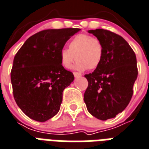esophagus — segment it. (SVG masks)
<instances>
[{
  "instance_id": "obj_1",
  "label": "esophagus",
  "mask_w": 149,
  "mask_h": 149,
  "mask_svg": "<svg viewBox=\"0 0 149 149\" xmlns=\"http://www.w3.org/2000/svg\"><path fill=\"white\" fill-rule=\"evenodd\" d=\"M73 75H74L75 77H79L81 76V74H80L79 72H73Z\"/></svg>"
}]
</instances>
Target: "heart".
Here are the masks:
<instances>
[{
    "label": "heart",
    "instance_id": "b5f03b06",
    "mask_svg": "<svg viewBox=\"0 0 149 149\" xmlns=\"http://www.w3.org/2000/svg\"><path fill=\"white\" fill-rule=\"evenodd\" d=\"M69 49L62 48L60 51L61 64L65 69H70L77 60L75 69L79 71L93 70L99 66L104 54L102 40L87 33L75 36L69 42Z\"/></svg>",
    "mask_w": 149,
    "mask_h": 149
}]
</instances>
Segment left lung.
<instances>
[{
  "mask_svg": "<svg viewBox=\"0 0 149 149\" xmlns=\"http://www.w3.org/2000/svg\"><path fill=\"white\" fill-rule=\"evenodd\" d=\"M102 40L104 54L99 66L84 76L88 86L84 100L88 112L97 119L116 117L127 106L138 77L134 52L121 36L107 29L89 30Z\"/></svg>",
  "mask_w": 149,
  "mask_h": 149,
  "instance_id": "left-lung-1",
  "label": "left lung"
}]
</instances>
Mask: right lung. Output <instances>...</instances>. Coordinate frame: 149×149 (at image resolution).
<instances>
[{
  "instance_id": "obj_1",
  "label": "right lung",
  "mask_w": 149,
  "mask_h": 149,
  "mask_svg": "<svg viewBox=\"0 0 149 149\" xmlns=\"http://www.w3.org/2000/svg\"><path fill=\"white\" fill-rule=\"evenodd\" d=\"M79 30H42L28 38L15 54L11 71L13 96L32 120L45 122L59 111L62 92L74 79L61 64L60 51Z\"/></svg>"
}]
</instances>
